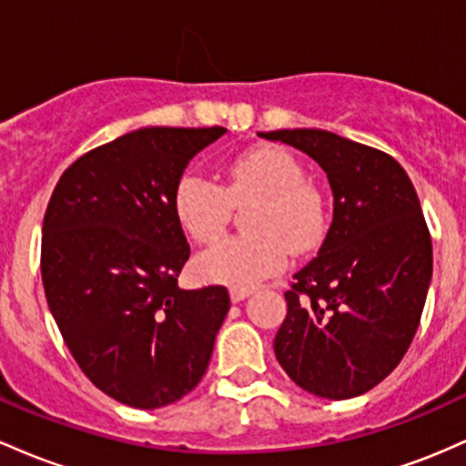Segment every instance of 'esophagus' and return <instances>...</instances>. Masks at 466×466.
Instances as JSON below:
<instances>
[{
    "label": "esophagus",
    "instance_id": "obj_1",
    "mask_svg": "<svg viewBox=\"0 0 466 466\" xmlns=\"http://www.w3.org/2000/svg\"><path fill=\"white\" fill-rule=\"evenodd\" d=\"M228 292H231V301L238 303V301L247 299L250 292H253V289H231Z\"/></svg>",
    "mask_w": 466,
    "mask_h": 466
}]
</instances>
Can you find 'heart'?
<instances>
[{
	"label": "heart",
	"instance_id": "b5f03b06",
	"mask_svg": "<svg viewBox=\"0 0 466 466\" xmlns=\"http://www.w3.org/2000/svg\"><path fill=\"white\" fill-rule=\"evenodd\" d=\"M253 200L244 211L247 235L231 238L196 259L202 279L250 289L279 273L292 253H306L326 233V205L290 151L258 147L238 156L224 169V182L187 171L177 177L171 208L193 242L213 244L222 238L233 207Z\"/></svg>",
	"mask_w": 466,
	"mask_h": 466
}]
</instances>
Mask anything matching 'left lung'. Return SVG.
Returning a JSON list of instances; mask_svg holds the SVG:
<instances>
[{"label": "left lung", "instance_id": "1", "mask_svg": "<svg viewBox=\"0 0 466 466\" xmlns=\"http://www.w3.org/2000/svg\"><path fill=\"white\" fill-rule=\"evenodd\" d=\"M330 180L332 222L319 255L284 292L275 357L301 390L365 394L410 350L431 279V235L414 185L385 151L323 129H277Z\"/></svg>", "mask_w": 466, "mask_h": 466}]
</instances>
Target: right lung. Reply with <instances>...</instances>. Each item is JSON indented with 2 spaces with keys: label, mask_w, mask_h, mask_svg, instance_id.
I'll use <instances>...</instances> for the list:
<instances>
[{
  "label": "right lung",
  "mask_w": 466,
  "mask_h": 466,
  "mask_svg": "<svg viewBox=\"0 0 466 466\" xmlns=\"http://www.w3.org/2000/svg\"><path fill=\"white\" fill-rule=\"evenodd\" d=\"M224 127H145L76 158L41 235L46 299L81 372L103 394L156 410L200 383L231 308L224 286L177 289L189 259L171 193Z\"/></svg>",
  "instance_id": "right-lung-1"
}]
</instances>
